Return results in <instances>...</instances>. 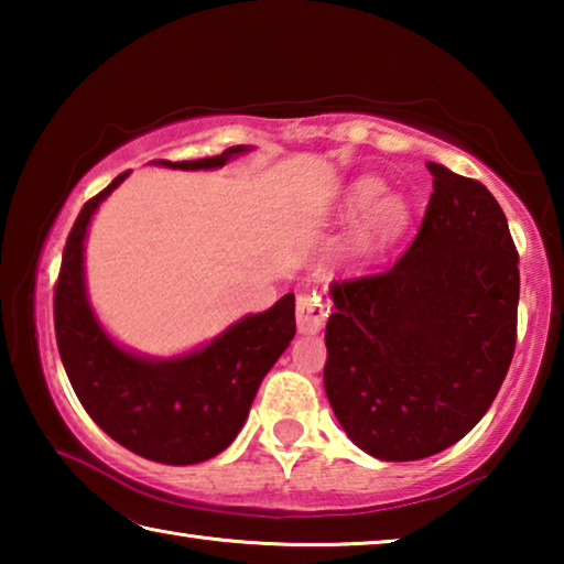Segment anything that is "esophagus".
I'll return each mask as SVG.
<instances>
[{
    "mask_svg": "<svg viewBox=\"0 0 564 564\" xmlns=\"http://www.w3.org/2000/svg\"><path fill=\"white\" fill-rule=\"evenodd\" d=\"M328 305L323 303L318 293H301L299 303H295V321H299V330L305 336H316L326 326Z\"/></svg>",
    "mask_w": 564,
    "mask_h": 564,
    "instance_id": "obj_1",
    "label": "esophagus"
}]
</instances>
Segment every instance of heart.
Returning <instances> with one entry per match:
<instances>
[{"mask_svg": "<svg viewBox=\"0 0 564 564\" xmlns=\"http://www.w3.org/2000/svg\"><path fill=\"white\" fill-rule=\"evenodd\" d=\"M380 194H383V184L378 178H360L348 191L346 214L352 218L367 212L360 216L356 234H352L350 248L356 259H368L378 253L405 221V204L395 196L378 198Z\"/></svg>", "mask_w": 564, "mask_h": 564, "instance_id": "obj_1", "label": "heart"}]
</instances>
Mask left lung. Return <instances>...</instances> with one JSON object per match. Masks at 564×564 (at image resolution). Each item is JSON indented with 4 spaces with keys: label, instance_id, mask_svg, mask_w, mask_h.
I'll return each mask as SVG.
<instances>
[{
    "label": "left lung",
    "instance_id": "obj_1",
    "mask_svg": "<svg viewBox=\"0 0 564 564\" xmlns=\"http://www.w3.org/2000/svg\"><path fill=\"white\" fill-rule=\"evenodd\" d=\"M433 194L403 259L330 285L323 383L362 453L423 460L473 431L508 376L520 271L480 181L427 161Z\"/></svg>",
    "mask_w": 564,
    "mask_h": 564
}]
</instances>
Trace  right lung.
I'll return each instance as SVG.
<instances>
[{"instance_id": "1", "label": "right lung", "mask_w": 564, "mask_h": 564, "mask_svg": "<svg viewBox=\"0 0 564 564\" xmlns=\"http://www.w3.org/2000/svg\"><path fill=\"white\" fill-rule=\"evenodd\" d=\"M253 147H231L196 161H154L156 166L221 169ZM131 171L84 204L66 238L54 291L56 346L84 410L127 451L164 465H194L226 451L248 417L263 376L295 336V295L269 311L248 313L221 336L171 358H149L119 346L94 313L84 275L89 224Z\"/></svg>"}]
</instances>
